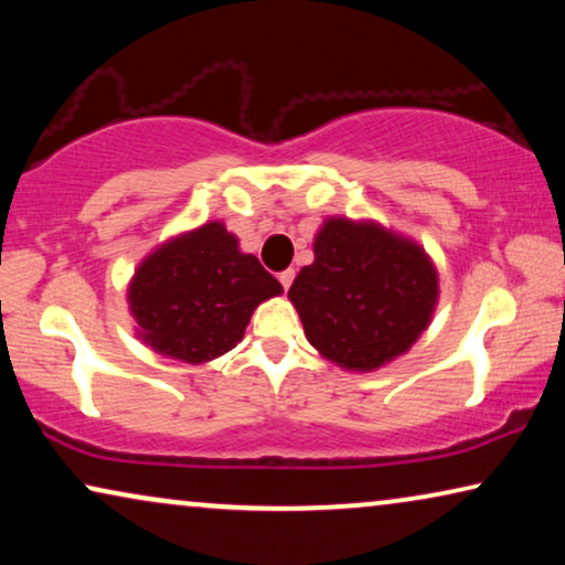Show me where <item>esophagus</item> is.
Returning a JSON list of instances; mask_svg holds the SVG:
<instances>
[{
	"instance_id": "esophagus-1",
	"label": "esophagus",
	"mask_w": 565,
	"mask_h": 565,
	"mask_svg": "<svg viewBox=\"0 0 565 565\" xmlns=\"http://www.w3.org/2000/svg\"><path fill=\"white\" fill-rule=\"evenodd\" d=\"M292 280H296V269H285V273H280V282H282L285 290L290 288Z\"/></svg>"
}]
</instances>
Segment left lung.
<instances>
[{"mask_svg":"<svg viewBox=\"0 0 565 565\" xmlns=\"http://www.w3.org/2000/svg\"><path fill=\"white\" fill-rule=\"evenodd\" d=\"M288 298L321 358L350 373H373L427 331L439 273L414 238L370 218L329 215L313 236V262Z\"/></svg>","mask_w":565,"mask_h":565,"instance_id":"8db88e82","label":"left lung"}]
</instances>
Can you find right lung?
<instances>
[{
    "instance_id": "add662e5",
    "label": "right lung",
    "mask_w": 565,
    "mask_h": 565,
    "mask_svg": "<svg viewBox=\"0 0 565 565\" xmlns=\"http://www.w3.org/2000/svg\"><path fill=\"white\" fill-rule=\"evenodd\" d=\"M282 285L223 221L169 236L138 262L128 282L136 337L161 358L203 365L242 342L259 303Z\"/></svg>"
}]
</instances>
